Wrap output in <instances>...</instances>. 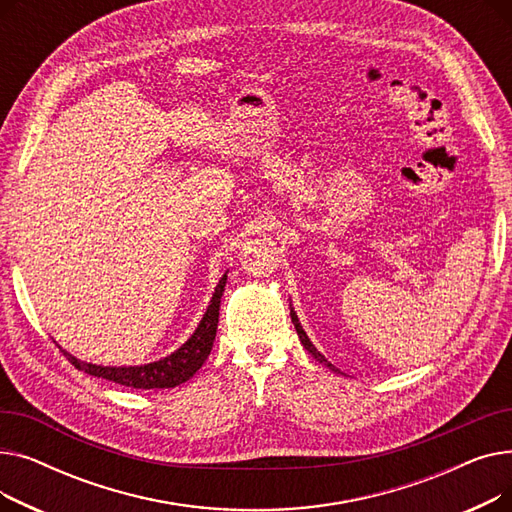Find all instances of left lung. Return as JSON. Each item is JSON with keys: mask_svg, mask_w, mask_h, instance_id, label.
I'll return each mask as SVG.
<instances>
[{"mask_svg": "<svg viewBox=\"0 0 512 512\" xmlns=\"http://www.w3.org/2000/svg\"><path fill=\"white\" fill-rule=\"evenodd\" d=\"M290 315H292V324H294V328H297V334H299V338H301V342H303V346L307 348V351L319 361V363H324V365H328V367H334L332 363H328V359L324 357V355H321L319 351H317V348L311 344V340L307 338V334H305V330H303V326L299 324V317H297V313H294V311H290Z\"/></svg>", "mask_w": 512, "mask_h": 512, "instance_id": "1", "label": "left lung"}]
</instances>
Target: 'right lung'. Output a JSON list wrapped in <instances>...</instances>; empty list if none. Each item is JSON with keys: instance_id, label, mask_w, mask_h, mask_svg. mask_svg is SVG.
I'll return each instance as SVG.
<instances>
[{"instance_id": "right-lung-1", "label": "right lung", "mask_w": 512, "mask_h": 512, "mask_svg": "<svg viewBox=\"0 0 512 512\" xmlns=\"http://www.w3.org/2000/svg\"><path fill=\"white\" fill-rule=\"evenodd\" d=\"M226 286V276L220 280L218 288L213 292L211 305L207 307L199 328L195 334L188 338L178 351L166 359L141 365V367H101V365H91L74 359L66 351H62L68 361L89 375H95V378L110 380L120 386L128 388H139V390H153V388H174L186 382L188 378L201 369L205 359L211 353V346L215 340V330H218V317H220V299Z\"/></svg>"}]
</instances>
